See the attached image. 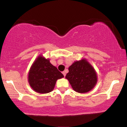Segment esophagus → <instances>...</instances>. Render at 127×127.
<instances>
[{"label": "esophagus", "mask_w": 127, "mask_h": 127, "mask_svg": "<svg viewBox=\"0 0 127 127\" xmlns=\"http://www.w3.org/2000/svg\"><path fill=\"white\" fill-rule=\"evenodd\" d=\"M62 73H63V74L64 75V77L65 76V75H66V72H65V71H63V72H62Z\"/></svg>", "instance_id": "1"}]
</instances>
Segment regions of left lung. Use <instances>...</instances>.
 Returning <instances> with one entry per match:
<instances>
[{"label": "left lung", "instance_id": "8db88e82", "mask_svg": "<svg viewBox=\"0 0 127 127\" xmlns=\"http://www.w3.org/2000/svg\"><path fill=\"white\" fill-rule=\"evenodd\" d=\"M68 69L65 78L75 91L79 93L89 92L97 82V75L94 69L85 60L74 62Z\"/></svg>", "mask_w": 127, "mask_h": 127}]
</instances>
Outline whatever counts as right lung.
Here are the masks:
<instances>
[{
  "label": "right lung",
  "instance_id": "1",
  "mask_svg": "<svg viewBox=\"0 0 127 127\" xmlns=\"http://www.w3.org/2000/svg\"><path fill=\"white\" fill-rule=\"evenodd\" d=\"M63 77L49 59L39 57L30 69L28 78L30 85L34 91L46 94L53 91L57 79Z\"/></svg>",
  "mask_w": 127,
  "mask_h": 127
}]
</instances>
